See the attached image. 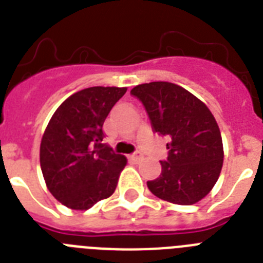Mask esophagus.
<instances>
[{
	"mask_svg": "<svg viewBox=\"0 0 263 263\" xmlns=\"http://www.w3.org/2000/svg\"><path fill=\"white\" fill-rule=\"evenodd\" d=\"M142 159H143V155L140 154V152H135L134 155H131V160H134V162H136V163L140 162Z\"/></svg>",
	"mask_w": 263,
	"mask_h": 263,
	"instance_id": "esophagus-1",
	"label": "esophagus"
}]
</instances>
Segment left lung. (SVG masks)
<instances>
[{
    "label": "left lung",
    "instance_id": "obj_1",
    "mask_svg": "<svg viewBox=\"0 0 263 263\" xmlns=\"http://www.w3.org/2000/svg\"><path fill=\"white\" fill-rule=\"evenodd\" d=\"M131 93L142 101L151 124L168 136V159L162 174L147 182L155 196L175 204H194L215 186L223 165V143L214 115L191 92L167 81L136 85Z\"/></svg>",
    "mask_w": 263,
    "mask_h": 263
}]
</instances>
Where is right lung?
<instances>
[{
	"instance_id": "add662e5",
	"label": "right lung",
	"mask_w": 263,
	"mask_h": 263,
	"mask_svg": "<svg viewBox=\"0 0 263 263\" xmlns=\"http://www.w3.org/2000/svg\"><path fill=\"white\" fill-rule=\"evenodd\" d=\"M125 87H90L61 103L40 144L46 187L72 210H88L118 186L127 158L103 144V124Z\"/></svg>"
}]
</instances>
